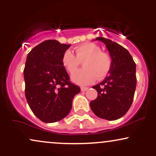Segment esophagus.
I'll return each instance as SVG.
<instances>
[{
  "label": "esophagus",
  "mask_w": 156,
  "mask_h": 156,
  "mask_svg": "<svg viewBox=\"0 0 156 156\" xmlns=\"http://www.w3.org/2000/svg\"><path fill=\"white\" fill-rule=\"evenodd\" d=\"M80 89H81V92H86V91L88 90L89 88L88 87H81Z\"/></svg>",
  "instance_id": "esophagus-1"
}]
</instances>
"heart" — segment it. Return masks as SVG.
<instances>
[{"mask_svg": "<svg viewBox=\"0 0 156 156\" xmlns=\"http://www.w3.org/2000/svg\"><path fill=\"white\" fill-rule=\"evenodd\" d=\"M76 55L67 50L62 55V62L70 74L76 72L80 62H83V69L72 76V80L80 85L92 83L97 78H104L110 71L112 59L108 53L101 51V48L92 42H86L75 48Z\"/></svg>", "mask_w": 156, "mask_h": 156, "instance_id": "obj_1", "label": "heart"}]
</instances>
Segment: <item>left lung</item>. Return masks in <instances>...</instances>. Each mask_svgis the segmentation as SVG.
Masks as SVG:
<instances>
[{"label": "left lung", "instance_id": "8db88e82", "mask_svg": "<svg viewBox=\"0 0 156 156\" xmlns=\"http://www.w3.org/2000/svg\"><path fill=\"white\" fill-rule=\"evenodd\" d=\"M95 40L105 44L112 59L108 76L101 83L92 87L98 92L90 108L97 117L116 120L126 114L131 106L136 87V64L128 50L108 39Z\"/></svg>", "mask_w": 156, "mask_h": 156}]
</instances>
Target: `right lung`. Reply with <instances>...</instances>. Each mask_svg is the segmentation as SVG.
Returning a JSON list of instances; mask_svg holds the SVG:
<instances>
[{
    "instance_id": "1",
    "label": "right lung",
    "mask_w": 156,
    "mask_h": 156,
    "mask_svg": "<svg viewBox=\"0 0 156 156\" xmlns=\"http://www.w3.org/2000/svg\"><path fill=\"white\" fill-rule=\"evenodd\" d=\"M70 46L49 39L27 55L23 70L26 98L36 117L44 122H55L67 117L73 98L80 91L69 81L62 62V55Z\"/></svg>"
}]
</instances>
